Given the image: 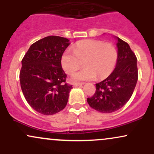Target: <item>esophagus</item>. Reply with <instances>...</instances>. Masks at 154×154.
I'll use <instances>...</instances> for the list:
<instances>
[{
	"instance_id": "obj_1",
	"label": "esophagus",
	"mask_w": 154,
	"mask_h": 154,
	"mask_svg": "<svg viewBox=\"0 0 154 154\" xmlns=\"http://www.w3.org/2000/svg\"><path fill=\"white\" fill-rule=\"evenodd\" d=\"M83 84H84V83H82V82H74L73 85L75 86V87H78V86L82 85Z\"/></svg>"
}]
</instances>
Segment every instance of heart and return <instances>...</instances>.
Instances as JSON below:
<instances>
[{"label": "heart", "mask_w": 154, "mask_h": 154, "mask_svg": "<svg viewBox=\"0 0 154 154\" xmlns=\"http://www.w3.org/2000/svg\"><path fill=\"white\" fill-rule=\"evenodd\" d=\"M118 61L115 45L98 40H84L77 42L73 51L67 50L61 58L62 68L72 75L84 63L85 68L72 76L73 80H89L106 78L114 72Z\"/></svg>", "instance_id": "1"}]
</instances>
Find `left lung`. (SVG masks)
Returning <instances> with one entry per match:
<instances>
[{
	"label": "left lung",
	"mask_w": 154,
	"mask_h": 154,
	"mask_svg": "<svg viewBox=\"0 0 154 154\" xmlns=\"http://www.w3.org/2000/svg\"><path fill=\"white\" fill-rule=\"evenodd\" d=\"M117 39L118 61L114 72L106 79L95 84V93L87 101L99 112L112 113L130 100L137 84V58L128 43Z\"/></svg>",
	"instance_id": "obj_1"
}]
</instances>
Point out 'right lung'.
I'll list each match as a JSON object with an SVG mask.
<instances>
[{
  "mask_svg": "<svg viewBox=\"0 0 154 154\" xmlns=\"http://www.w3.org/2000/svg\"><path fill=\"white\" fill-rule=\"evenodd\" d=\"M67 38L48 36L29 47L22 60L21 88L29 105L44 115L63 110L72 85L66 82L61 58L69 45Z\"/></svg>",
  "mask_w": 154,
  "mask_h": 154,
  "instance_id": "1",
  "label": "right lung"
}]
</instances>
